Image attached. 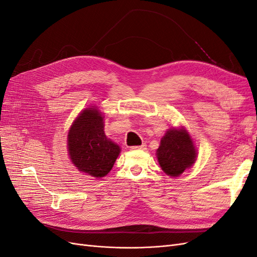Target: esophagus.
I'll use <instances>...</instances> for the list:
<instances>
[{"mask_svg":"<svg viewBox=\"0 0 257 257\" xmlns=\"http://www.w3.org/2000/svg\"><path fill=\"white\" fill-rule=\"evenodd\" d=\"M132 150H146L147 149V145L146 144H143L141 146H133L131 148Z\"/></svg>","mask_w":257,"mask_h":257,"instance_id":"1","label":"esophagus"}]
</instances>
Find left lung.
<instances>
[{
	"label": "left lung",
	"mask_w": 257,
	"mask_h": 257,
	"mask_svg": "<svg viewBox=\"0 0 257 257\" xmlns=\"http://www.w3.org/2000/svg\"><path fill=\"white\" fill-rule=\"evenodd\" d=\"M196 149L189 132L184 127L169 128L162 137L157 157L166 175L180 176L196 161Z\"/></svg>",
	"instance_id": "1"
}]
</instances>
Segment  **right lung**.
<instances>
[{"instance_id":"right-lung-1","label":"right lung","mask_w":257,"mask_h":257,"mask_svg":"<svg viewBox=\"0 0 257 257\" xmlns=\"http://www.w3.org/2000/svg\"><path fill=\"white\" fill-rule=\"evenodd\" d=\"M67 149L77 169L94 178L109 173L121 152L105 135L104 115L97 107L85 108L75 119L68 131Z\"/></svg>"}]
</instances>
